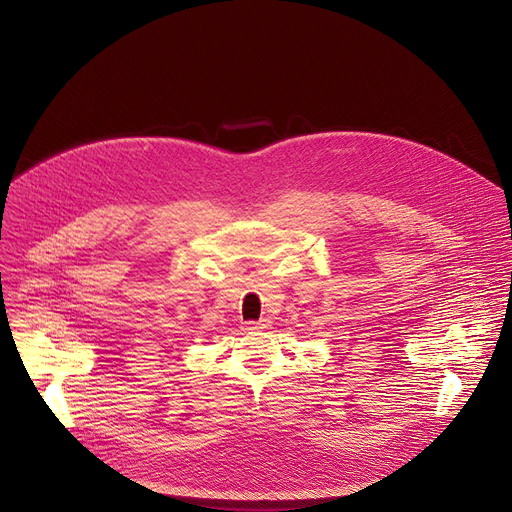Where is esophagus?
<instances>
[{
	"label": "esophagus",
	"mask_w": 512,
	"mask_h": 512,
	"mask_svg": "<svg viewBox=\"0 0 512 512\" xmlns=\"http://www.w3.org/2000/svg\"><path fill=\"white\" fill-rule=\"evenodd\" d=\"M269 327V319H259V321H247L245 329L247 331H257V329H267Z\"/></svg>",
	"instance_id": "34e87169"
}]
</instances>
